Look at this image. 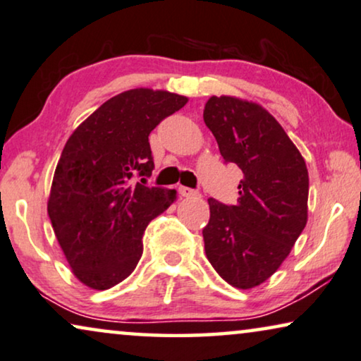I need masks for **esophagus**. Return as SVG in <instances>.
<instances>
[{"instance_id":"1","label":"esophagus","mask_w":361,"mask_h":361,"mask_svg":"<svg viewBox=\"0 0 361 361\" xmlns=\"http://www.w3.org/2000/svg\"><path fill=\"white\" fill-rule=\"evenodd\" d=\"M177 190H179L180 197H187V198H189V197H195V195H197L195 190L189 189V187H184V185H179V189H177Z\"/></svg>"}]
</instances>
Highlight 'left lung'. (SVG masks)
Listing matches in <instances>:
<instances>
[{
    "instance_id": "left-lung-1",
    "label": "left lung",
    "mask_w": 361,
    "mask_h": 361,
    "mask_svg": "<svg viewBox=\"0 0 361 361\" xmlns=\"http://www.w3.org/2000/svg\"><path fill=\"white\" fill-rule=\"evenodd\" d=\"M226 163L243 171L236 205L208 198L205 254L234 288H254L288 257L307 221L310 177L295 143L259 104L212 96L203 111Z\"/></svg>"
}]
</instances>
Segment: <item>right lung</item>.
Returning a JSON list of instances; mask_svg holds the SVG:
<instances>
[{"label":"right lung","mask_w":361,"mask_h":361,"mask_svg":"<svg viewBox=\"0 0 361 361\" xmlns=\"http://www.w3.org/2000/svg\"><path fill=\"white\" fill-rule=\"evenodd\" d=\"M187 101L148 87L125 91L68 138L47 212L71 271L90 288H112L132 274L146 226L176 200L174 189L145 185L154 168L148 137ZM135 173L143 185L131 184Z\"/></svg>","instance_id":"1"}]
</instances>
